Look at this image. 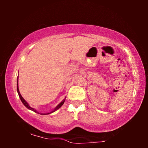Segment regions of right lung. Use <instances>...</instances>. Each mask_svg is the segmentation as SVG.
<instances>
[{"label":"right lung","instance_id":"obj_1","mask_svg":"<svg viewBox=\"0 0 148 148\" xmlns=\"http://www.w3.org/2000/svg\"><path fill=\"white\" fill-rule=\"evenodd\" d=\"M17 93H18V94H19V96L20 100H21V101L22 102V103H23V104L24 106H25L27 108L29 109V110H32V111H34V112H36V113H38V114H42V115L50 114H51V113H52V112H55L56 110H57L58 109H59V108H60V107H61V106H62V104H64V101H65V99H66V97H65V98H64V100H62L61 102L59 103V104H58L57 105V106H56L55 107V108H54L53 109V110L50 111V112H46V113H42V112H38V111L36 110V109H34V108H32V107L30 106L29 105V104H28V103H27V102H26V101L25 100V99H24V98H23V97H22V96H21V94H20V92H19V86H18V77H17Z\"/></svg>","mask_w":148,"mask_h":148}]
</instances>
